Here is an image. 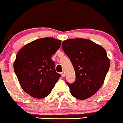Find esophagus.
Segmentation results:
<instances>
[{"instance_id": "obj_1", "label": "esophagus", "mask_w": 123, "mask_h": 123, "mask_svg": "<svg viewBox=\"0 0 123 123\" xmlns=\"http://www.w3.org/2000/svg\"><path fill=\"white\" fill-rule=\"evenodd\" d=\"M61 76H62V77H65V73H64V72L61 73Z\"/></svg>"}]
</instances>
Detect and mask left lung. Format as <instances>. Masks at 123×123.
<instances>
[{"mask_svg":"<svg viewBox=\"0 0 123 123\" xmlns=\"http://www.w3.org/2000/svg\"><path fill=\"white\" fill-rule=\"evenodd\" d=\"M62 47L75 71L74 82H65L71 95L79 100L89 98L101 88L109 69L106 52L101 46L83 38L65 40Z\"/></svg>","mask_w":123,"mask_h":123,"instance_id":"left-lung-1","label":"left lung"}]
</instances>
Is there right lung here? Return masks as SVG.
Returning <instances> with one entry per match:
<instances>
[{
    "instance_id": "1",
    "label": "right lung",
    "mask_w": 123,
    "mask_h": 123,
    "mask_svg": "<svg viewBox=\"0 0 123 123\" xmlns=\"http://www.w3.org/2000/svg\"><path fill=\"white\" fill-rule=\"evenodd\" d=\"M61 44V40L43 38L27 44L18 52L14 71L21 88L32 97H47L61 77L51 58Z\"/></svg>"
}]
</instances>
